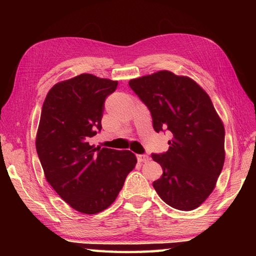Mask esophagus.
<instances>
[{"label":"esophagus","mask_w":256,"mask_h":256,"mask_svg":"<svg viewBox=\"0 0 256 256\" xmlns=\"http://www.w3.org/2000/svg\"><path fill=\"white\" fill-rule=\"evenodd\" d=\"M149 157L146 154H138V160L140 162H149Z\"/></svg>","instance_id":"1"}]
</instances>
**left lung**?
I'll return each mask as SVG.
<instances>
[{
	"mask_svg": "<svg viewBox=\"0 0 256 256\" xmlns=\"http://www.w3.org/2000/svg\"><path fill=\"white\" fill-rule=\"evenodd\" d=\"M149 108L156 132L172 134L170 149L152 154L162 167L154 182L158 196L177 210L190 211L216 188L224 162V128L204 90L188 76L158 71L128 82Z\"/></svg>",
	"mask_w": 256,
	"mask_h": 256,
	"instance_id": "obj_1",
	"label": "left lung"
}]
</instances>
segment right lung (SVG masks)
<instances>
[{
  "mask_svg": "<svg viewBox=\"0 0 256 256\" xmlns=\"http://www.w3.org/2000/svg\"><path fill=\"white\" fill-rule=\"evenodd\" d=\"M118 84L84 73L54 84L42 104L36 150L46 180L84 214L107 209L136 164L131 151L90 144L102 130L105 99Z\"/></svg>",
  "mask_w": 256,
  "mask_h": 256,
  "instance_id": "add662e5",
  "label": "right lung"
}]
</instances>
